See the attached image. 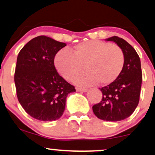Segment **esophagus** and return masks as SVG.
<instances>
[{"label":"esophagus","instance_id":"obj_1","mask_svg":"<svg viewBox=\"0 0 155 155\" xmlns=\"http://www.w3.org/2000/svg\"><path fill=\"white\" fill-rule=\"evenodd\" d=\"M76 90L77 92H87V89L86 88H82V87H76Z\"/></svg>","mask_w":155,"mask_h":155}]
</instances>
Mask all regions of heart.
I'll use <instances>...</instances> for the list:
<instances>
[{
    "mask_svg": "<svg viewBox=\"0 0 155 155\" xmlns=\"http://www.w3.org/2000/svg\"><path fill=\"white\" fill-rule=\"evenodd\" d=\"M124 64V55L120 47L99 40L81 42L71 51H58L54 58L57 71L67 80H71L84 67L87 71L74 80L81 85L94 84L97 81L101 85L109 84L120 75Z\"/></svg>",
    "mask_w": 155,
    "mask_h": 155,
    "instance_id": "obj_1",
    "label": "heart"
}]
</instances>
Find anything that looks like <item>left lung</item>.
Masks as SVG:
<instances>
[{"label": "left lung", "mask_w": 155, "mask_h": 155, "mask_svg": "<svg viewBox=\"0 0 155 155\" xmlns=\"http://www.w3.org/2000/svg\"><path fill=\"white\" fill-rule=\"evenodd\" d=\"M106 41L115 42L122 49L124 55V67L114 82L100 88L102 100L92 106V110L101 120L117 122L130 116L138 106L142 71L139 56L130 44L118 36L111 37Z\"/></svg>", "instance_id": "1"}]
</instances>
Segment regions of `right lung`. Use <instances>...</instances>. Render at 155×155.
Masks as SVG:
<instances>
[{
  "instance_id": "obj_1",
  "label": "right lung",
  "mask_w": 155,
  "mask_h": 155,
  "mask_svg": "<svg viewBox=\"0 0 155 155\" xmlns=\"http://www.w3.org/2000/svg\"><path fill=\"white\" fill-rule=\"evenodd\" d=\"M66 44L39 35L23 47L17 56L15 82L19 104L30 116L54 121L63 115L68 95L76 92L54 67V57Z\"/></svg>"
}]
</instances>
